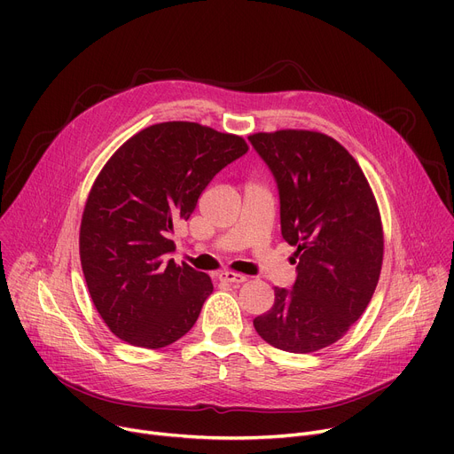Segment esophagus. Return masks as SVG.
I'll return each mask as SVG.
<instances>
[{"label":"esophagus","mask_w":454,"mask_h":454,"mask_svg":"<svg viewBox=\"0 0 454 454\" xmlns=\"http://www.w3.org/2000/svg\"><path fill=\"white\" fill-rule=\"evenodd\" d=\"M219 279L224 281V283H235V285H239V283H245V281H247V276L237 274V272H221V274H219Z\"/></svg>","instance_id":"1"}]
</instances>
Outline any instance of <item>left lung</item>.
I'll return each instance as SVG.
<instances>
[{
	"label": "left lung",
	"mask_w": 454,
	"mask_h": 454,
	"mask_svg": "<svg viewBox=\"0 0 454 454\" xmlns=\"http://www.w3.org/2000/svg\"><path fill=\"white\" fill-rule=\"evenodd\" d=\"M274 175L281 235L296 248L293 289H274L257 335L291 353L335 344L361 318L383 265V226L370 184L339 141L313 130L248 136Z\"/></svg>",
	"instance_id": "1"
}]
</instances>
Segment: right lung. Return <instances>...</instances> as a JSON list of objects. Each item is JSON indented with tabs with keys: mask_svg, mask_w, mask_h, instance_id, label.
Masks as SVG:
<instances>
[{
	"mask_svg": "<svg viewBox=\"0 0 454 454\" xmlns=\"http://www.w3.org/2000/svg\"><path fill=\"white\" fill-rule=\"evenodd\" d=\"M247 151L241 136L169 121L137 132L106 161L84 206L79 250L91 301L115 337L158 349L195 325L213 283L169 259L171 235L211 178Z\"/></svg>",
	"mask_w": 454,
	"mask_h": 454,
	"instance_id": "obj_1",
	"label": "right lung"
}]
</instances>
